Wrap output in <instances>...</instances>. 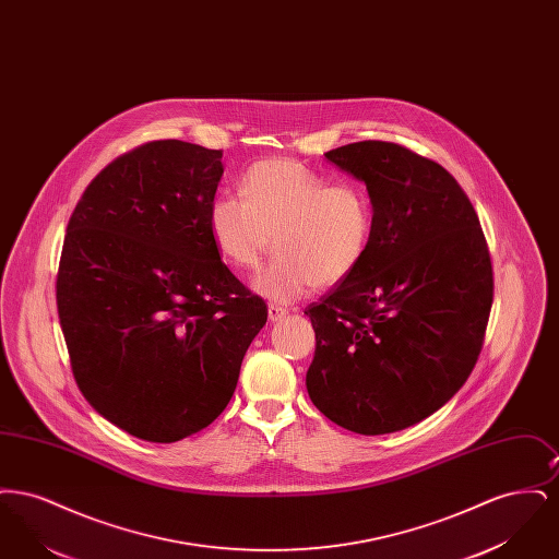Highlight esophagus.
Masks as SVG:
<instances>
[{"label":"esophagus","mask_w":559,"mask_h":559,"mask_svg":"<svg viewBox=\"0 0 559 559\" xmlns=\"http://www.w3.org/2000/svg\"><path fill=\"white\" fill-rule=\"evenodd\" d=\"M287 314H289V310L285 306H278V304H270L267 306V319L272 320V322L285 319Z\"/></svg>","instance_id":"34e87169"}]
</instances>
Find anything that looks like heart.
<instances>
[{
  "label": "heart",
  "mask_w": 559,
  "mask_h": 559,
  "mask_svg": "<svg viewBox=\"0 0 559 559\" xmlns=\"http://www.w3.org/2000/svg\"><path fill=\"white\" fill-rule=\"evenodd\" d=\"M240 192L213 199L210 233L219 255L245 272L262 266L274 240L276 258L253 281L270 299L333 287L369 253L374 205L362 182H329L297 160L264 159L242 174Z\"/></svg>",
  "instance_id": "obj_1"
}]
</instances>
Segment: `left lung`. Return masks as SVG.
<instances>
[{
    "label": "left lung",
    "mask_w": 559,
    "mask_h": 559,
    "mask_svg": "<svg viewBox=\"0 0 559 559\" xmlns=\"http://www.w3.org/2000/svg\"><path fill=\"white\" fill-rule=\"evenodd\" d=\"M324 157L367 185L374 230L362 264L306 308L317 333L306 388L333 424L392 433L436 413L474 371L490 251L469 197L436 160L383 140Z\"/></svg>",
    "instance_id": "1"
}]
</instances>
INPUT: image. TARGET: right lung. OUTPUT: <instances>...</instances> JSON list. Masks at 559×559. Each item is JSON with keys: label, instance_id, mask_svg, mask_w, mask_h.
I'll use <instances>...</instances> for the list:
<instances>
[{"label": "right lung", "instance_id": "obj_1", "mask_svg": "<svg viewBox=\"0 0 559 559\" xmlns=\"http://www.w3.org/2000/svg\"><path fill=\"white\" fill-rule=\"evenodd\" d=\"M222 151L153 140L110 160L69 219L56 306L81 394L146 442H178L233 399L266 301L219 260Z\"/></svg>", "mask_w": 559, "mask_h": 559}]
</instances>
